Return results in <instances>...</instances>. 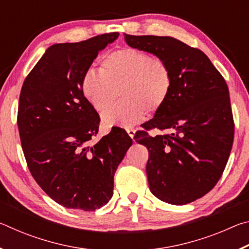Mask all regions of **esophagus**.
I'll return each instance as SVG.
<instances>
[{
    "label": "esophagus",
    "mask_w": 249,
    "mask_h": 249,
    "mask_svg": "<svg viewBox=\"0 0 249 249\" xmlns=\"http://www.w3.org/2000/svg\"><path fill=\"white\" fill-rule=\"evenodd\" d=\"M126 132H127L128 136L130 138H134V136H135V129H133V128H126Z\"/></svg>",
    "instance_id": "obj_1"
}]
</instances>
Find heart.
<instances>
[{
    "label": "heart",
    "mask_w": 249,
    "mask_h": 249,
    "mask_svg": "<svg viewBox=\"0 0 249 249\" xmlns=\"http://www.w3.org/2000/svg\"><path fill=\"white\" fill-rule=\"evenodd\" d=\"M172 75L169 66L142 50L124 47L108 53L100 72L88 70L81 79V92L96 112H103L120 91L122 100L102 114L107 127L132 126L159 111L170 94Z\"/></svg>",
    "instance_id": "obj_1"
}]
</instances>
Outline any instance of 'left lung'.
<instances>
[{"label": "left lung", "instance_id": "8db88e82", "mask_svg": "<svg viewBox=\"0 0 249 249\" xmlns=\"http://www.w3.org/2000/svg\"><path fill=\"white\" fill-rule=\"evenodd\" d=\"M124 40L169 66L170 94L144 127L171 134L137 132L134 138L149 151L151 193L169 204L190 203L215 187L230 157L234 122L229 88L204 53L174 37L125 34Z\"/></svg>", "mask_w": 249, "mask_h": 249}]
</instances>
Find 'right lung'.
<instances>
[{
    "mask_svg": "<svg viewBox=\"0 0 249 249\" xmlns=\"http://www.w3.org/2000/svg\"><path fill=\"white\" fill-rule=\"evenodd\" d=\"M119 35L50 46L23 83L18 126L25 159L39 187L65 208L94 211L107 204L133 144L120 127L91 144L100 117L81 92L83 74Z\"/></svg>",
    "mask_w": 249,
    "mask_h": 249,
    "instance_id": "right-lung-1",
    "label": "right lung"
}]
</instances>
